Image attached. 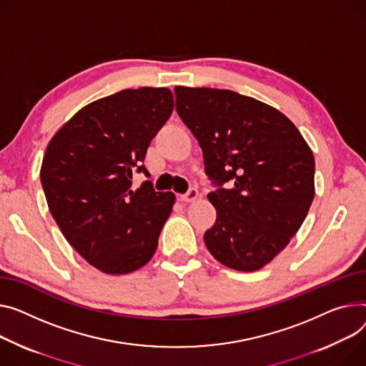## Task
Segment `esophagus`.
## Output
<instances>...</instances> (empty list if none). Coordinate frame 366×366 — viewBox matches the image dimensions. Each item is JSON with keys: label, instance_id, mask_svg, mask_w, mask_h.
I'll return each mask as SVG.
<instances>
[{"label": "esophagus", "instance_id": "1", "mask_svg": "<svg viewBox=\"0 0 366 366\" xmlns=\"http://www.w3.org/2000/svg\"><path fill=\"white\" fill-rule=\"evenodd\" d=\"M197 199H199V191H197V188H189L185 194H182V196H181V200H182V202H187V203L196 202Z\"/></svg>", "mask_w": 366, "mask_h": 366}]
</instances>
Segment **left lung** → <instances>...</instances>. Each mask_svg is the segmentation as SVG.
I'll return each instance as SVG.
<instances>
[{"mask_svg": "<svg viewBox=\"0 0 366 366\" xmlns=\"http://www.w3.org/2000/svg\"><path fill=\"white\" fill-rule=\"evenodd\" d=\"M177 112L199 141L216 187L210 254L235 271L269 263L302 227L315 196V159L293 122L229 89L175 86ZM229 180L232 189H224Z\"/></svg>", "mask_w": 366, "mask_h": 366, "instance_id": "left-lung-1", "label": "left lung"}]
</instances>
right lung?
<instances>
[{"label":"right lung","instance_id":"add662e5","mask_svg":"<svg viewBox=\"0 0 366 366\" xmlns=\"http://www.w3.org/2000/svg\"><path fill=\"white\" fill-rule=\"evenodd\" d=\"M172 110L167 88L124 89L81 109L48 144V207L69 244L104 274L137 271L157 249L175 194L152 181L134 189L132 175L150 177L144 159Z\"/></svg>","mask_w":366,"mask_h":366}]
</instances>
